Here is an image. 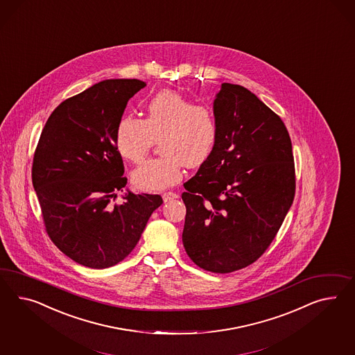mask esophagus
<instances>
[{"mask_svg":"<svg viewBox=\"0 0 355 355\" xmlns=\"http://www.w3.org/2000/svg\"><path fill=\"white\" fill-rule=\"evenodd\" d=\"M180 195L178 193H175V192H164L163 193V199L164 202H171L173 199H177Z\"/></svg>","mask_w":355,"mask_h":355,"instance_id":"1","label":"esophagus"}]
</instances>
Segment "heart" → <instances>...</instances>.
Returning <instances> with one entry per match:
<instances>
[{
  "label": "heart",
  "instance_id": "obj_1",
  "mask_svg": "<svg viewBox=\"0 0 355 355\" xmlns=\"http://www.w3.org/2000/svg\"><path fill=\"white\" fill-rule=\"evenodd\" d=\"M220 137V123L211 107L195 105L173 90H162L144 105V119L124 116L117 123L115 147L132 163L144 160L160 142L163 156L147 160L132 173L138 190L160 191L180 182L183 165L205 163Z\"/></svg>",
  "mask_w": 355,
  "mask_h": 355
}]
</instances>
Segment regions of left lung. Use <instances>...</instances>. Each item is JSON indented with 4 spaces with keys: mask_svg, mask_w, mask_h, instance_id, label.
I'll use <instances>...</instances> for the list:
<instances>
[{
    "mask_svg": "<svg viewBox=\"0 0 355 355\" xmlns=\"http://www.w3.org/2000/svg\"><path fill=\"white\" fill-rule=\"evenodd\" d=\"M214 112L217 144L183 184L182 241L199 268L226 274L268 250L295 199L296 174L286 125L248 89L222 84Z\"/></svg>",
    "mask_w": 355,
    "mask_h": 355,
    "instance_id": "8db88e82",
    "label": "left lung"
}]
</instances>
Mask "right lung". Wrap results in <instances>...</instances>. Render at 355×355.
I'll list each match as a JSON object with an SVG mask.
<instances>
[{
	"label": "right lung",
	"mask_w": 355,
	"mask_h": 355,
	"mask_svg": "<svg viewBox=\"0 0 355 355\" xmlns=\"http://www.w3.org/2000/svg\"><path fill=\"white\" fill-rule=\"evenodd\" d=\"M146 83L105 80L63 101L49 116L32 163V183L49 238L69 259L111 268L135 250L160 195L128 192L115 130Z\"/></svg>",
	"instance_id": "obj_1"
}]
</instances>
